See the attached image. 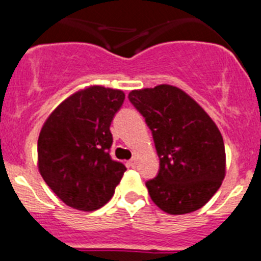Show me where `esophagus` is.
Segmentation results:
<instances>
[{
  "instance_id": "34e87169",
  "label": "esophagus",
  "mask_w": 261,
  "mask_h": 261,
  "mask_svg": "<svg viewBox=\"0 0 261 261\" xmlns=\"http://www.w3.org/2000/svg\"><path fill=\"white\" fill-rule=\"evenodd\" d=\"M128 165H130L131 168H135V166H136V157H133V159L128 161Z\"/></svg>"
}]
</instances>
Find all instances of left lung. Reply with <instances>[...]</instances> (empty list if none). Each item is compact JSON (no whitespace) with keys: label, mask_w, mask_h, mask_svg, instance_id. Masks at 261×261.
Segmentation results:
<instances>
[{"label":"left lung","mask_w":261,"mask_h":261,"mask_svg":"<svg viewBox=\"0 0 261 261\" xmlns=\"http://www.w3.org/2000/svg\"><path fill=\"white\" fill-rule=\"evenodd\" d=\"M128 100L152 131L160 169L145 182L164 212L185 215L208 203L225 178V145L215 122L177 87L131 91Z\"/></svg>","instance_id":"left-lung-1"}]
</instances>
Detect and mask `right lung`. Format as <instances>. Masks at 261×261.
Segmentation results:
<instances>
[{
	"label": "right lung",
	"instance_id": "1",
	"mask_svg": "<svg viewBox=\"0 0 261 261\" xmlns=\"http://www.w3.org/2000/svg\"><path fill=\"white\" fill-rule=\"evenodd\" d=\"M123 100L122 91L91 86L61 102L44 123L40 174L66 205L92 212L113 196L126 166L110 157V125Z\"/></svg>",
	"mask_w": 261,
	"mask_h": 261
}]
</instances>
